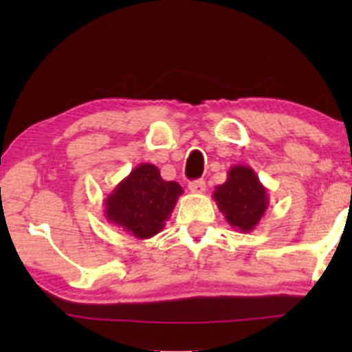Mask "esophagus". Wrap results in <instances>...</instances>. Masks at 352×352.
<instances>
[{
  "mask_svg": "<svg viewBox=\"0 0 352 352\" xmlns=\"http://www.w3.org/2000/svg\"><path fill=\"white\" fill-rule=\"evenodd\" d=\"M205 181L204 179H197L189 182V190L192 194H204L205 192Z\"/></svg>",
  "mask_w": 352,
  "mask_h": 352,
  "instance_id": "34e87169",
  "label": "esophagus"
}]
</instances>
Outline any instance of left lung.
<instances>
[{
    "instance_id": "obj_1",
    "label": "left lung",
    "mask_w": 352,
    "mask_h": 352,
    "mask_svg": "<svg viewBox=\"0 0 352 352\" xmlns=\"http://www.w3.org/2000/svg\"><path fill=\"white\" fill-rule=\"evenodd\" d=\"M213 199L228 223L239 232H252L269 206L266 187L253 168L234 165L224 184L216 187Z\"/></svg>"
}]
</instances>
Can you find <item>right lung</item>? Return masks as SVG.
I'll return each instance as SVG.
<instances>
[{
	"label": "right lung",
	"mask_w": 352,
	"mask_h": 352,
	"mask_svg": "<svg viewBox=\"0 0 352 352\" xmlns=\"http://www.w3.org/2000/svg\"><path fill=\"white\" fill-rule=\"evenodd\" d=\"M182 192L176 181L163 179L155 165L141 163L105 197L104 216L133 237L151 239L165 228Z\"/></svg>",
	"instance_id": "right-lung-1"
}]
</instances>
